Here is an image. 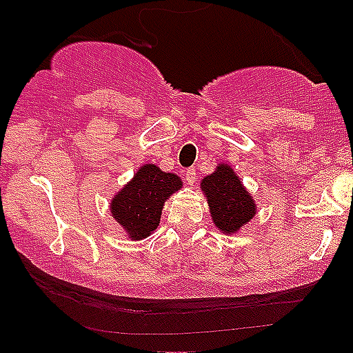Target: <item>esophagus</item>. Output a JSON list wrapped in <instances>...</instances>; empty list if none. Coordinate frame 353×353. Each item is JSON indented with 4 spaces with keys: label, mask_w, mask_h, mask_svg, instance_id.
<instances>
[{
    "label": "esophagus",
    "mask_w": 353,
    "mask_h": 353,
    "mask_svg": "<svg viewBox=\"0 0 353 353\" xmlns=\"http://www.w3.org/2000/svg\"><path fill=\"white\" fill-rule=\"evenodd\" d=\"M184 176H185V181H188L189 184H194V182H196V169H194V168L185 169Z\"/></svg>",
    "instance_id": "34e87169"
}]
</instances>
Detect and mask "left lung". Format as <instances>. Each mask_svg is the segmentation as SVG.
Masks as SVG:
<instances>
[{"label":"left lung","instance_id":"8db88e82","mask_svg":"<svg viewBox=\"0 0 353 353\" xmlns=\"http://www.w3.org/2000/svg\"><path fill=\"white\" fill-rule=\"evenodd\" d=\"M201 188L209 201L214 224L222 232H237L254 217L252 197L228 164H219L216 172L204 177Z\"/></svg>","mask_w":353,"mask_h":353}]
</instances>
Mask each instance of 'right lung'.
<instances>
[{"label": "right lung", "mask_w": 353, "mask_h": 353, "mask_svg": "<svg viewBox=\"0 0 353 353\" xmlns=\"http://www.w3.org/2000/svg\"><path fill=\"white\" fill-rule=\"evenodd\" d=\"M181 185L176 174L163 172L154 164H144L134 179L112 199L111 214L132 241L148 237L159 225L165 199Z\"/></svg>", "instance_id": "right-lung-1"}]
</instances>
